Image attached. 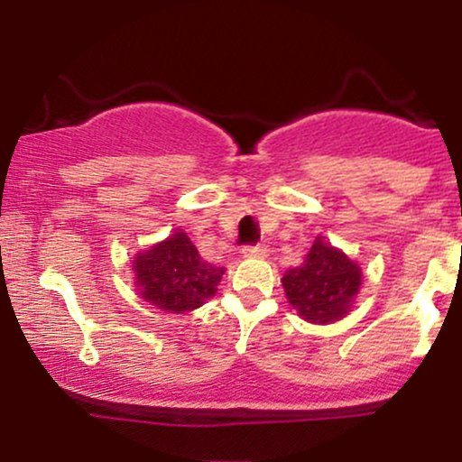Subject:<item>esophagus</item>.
<instances>
[{"instance_id":"34e87169","label":"esophagus","mask_w":462,"mask_h":462,"mask_svg":"<svg viewBox=\"0 0 462 462\" xmlns=\"http://www.w3.org/2000/svg\"><path fill=\"white\" fill-rule=\"evenodd\" d=\"M243 256L247 258H263L267 256V247L263 243H254V245H245L243 247Z\"/></svg>"}]
</instances>
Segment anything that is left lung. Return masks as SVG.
Listing matches in <instances>:
<instances>
[{"label":"left lung","mask_w":462,"mask_h":462,"mask_svg":"<svg viewBox=\"0 0 462 462\" xmlns=\"http://www.w3.org/2000/svg\"><path fill=\"white\" fill-rule=\"evenodd\" d=\"M363 272L347 254L317 236L300 267L289 269L282 286L301 319L332 323L343 319L356 300Z\"/></svg>","instance_id":"1"}]
</instances>
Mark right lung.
Listing matches in <instances>:
<instances>
[{"label":"right lung","instance_id":"1","mask_svg":"<svg viewBox=\"0 0 462 462\" xmlns=\"http://www.w3.org/2000/svg\"><path fill=\"white\" fill-rule=\"evenodd\" d=\"M136 291L156 309L189 312L199 309L217 293L224 267H215L199 256L187 232H173L132 263Z\"/></svg>","mask_w":462,"mask_h":462}]
</instances>
